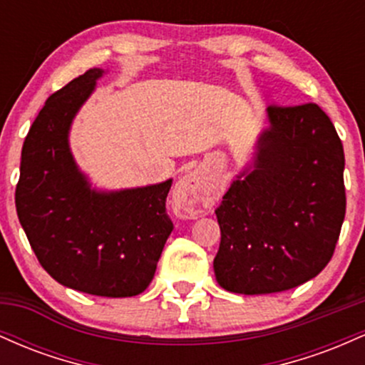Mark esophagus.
<instances>
[{
	"mask_svg": "<svg viewBox=\"0 0 365 365\" xmlns=\"http://www.w3.org/2000/svg\"><path fill=\"white\" fill-rule=\"evenodd\" d=\"M211 204V188L197 173L183 177L173 192V207L180 217H197Z\"/></svg>",
	"mask_w": 365,
	"mask_h": 365,
	"instance_id": "obj_1",
	"label": "esophagus"
}]
</instances>
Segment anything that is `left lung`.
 <instances>
[{
	"instance_id": "1",
	"label": "left lung",
	"mask_w": 365,
	"mask_h": 365,
	"mask_svg": "<svg viewBox=\"0 0 365 365\" xmlns=\"http://www.w3.org/2000/svg\"><path fill=\"white\" fill-rule=\"evenodd\" d=\"M254 165L216 209L215 274L225 290L262 295L299 287L333 257L345 220V154L317 104L267 108Z\"/></svg>"
}]
</instances>
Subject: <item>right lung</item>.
I'll list each match as a JSON object with an SVG mask.
<instances>
[{
  "instance_id": "right-lung-1",
  "label": "right lung",
  "mask_w": 365,
  "mask_h": 365,
  "mask_svg": "<svg viewBox=\"0 0 365 365\" xmlns=\"http://www.w3.org/2000/svg\"><path fill=\"white\" fill-rule=\"evenodd\" d=\"M91 68L48 98L22 148L15 206L37 261L63 287L139 295L153 282L173 223V180L118 192L91 188L70 153V125L103 77Z\"/></svg>"
}]
</instances>
